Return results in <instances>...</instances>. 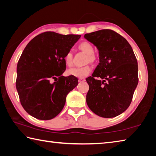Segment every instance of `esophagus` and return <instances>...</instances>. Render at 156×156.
Masks as SVG:
<instances>
[{
	"mask_svg": "<svg viewBox=\"0 0 156 156\" xmlns=\"http://www.w3.org/2000/svg\"><path fill=\"white\" fill-rule=\"evenodd\" d=\"M79 82H83V81H84L85 80V79L84 78H79Z\"/></svg>",
	"mask_w": 156,
	"mask_h": 156,
	"instance_id": "34e87169",
	"label": "esophagus"
}]
</instances>
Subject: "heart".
Here are the masks:
<instances>
[{"instance_id": "obj_1", "label": "heart", "mask_w": 156, "mask_h": 156, "mask_svg": "<svg viewBox=\"0 0 156 156\" xmlns=\"http://www.w3.org/2000/svg\"><path fill=\"white\" fill-rule=\"evenodd\" d=\"M78 48L84 54L88 55L89 61L93 62L95 60L94 53V48L93 45L88 42H83L79 44ZM64 61L66 65L71 67L72 65V54L71 52H67L64 58ZM91 72V68L89 66H84L81 67H73L68 71V74L72 76H75L77 78H84L87 76Z\"/></svg>"}]
</instances>
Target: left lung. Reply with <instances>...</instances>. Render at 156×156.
I'll list each match as a JSON object with an SVG mask.
<instances>
[{
	"label": "left lung",
	"instance_id": "left-lung-1",
	"mask_svg": "<svg viewBox=\"0 0 156 156\" xmlns=\"http://www.w3.org/2000/svg\"><path fill=\"white\" fill-rule=\"evenodd\" d=\"M84 38L98 49L99 63L86 78L88 107L102 118L121 114L130 105L138 83V62L130 44L111 30L86 34Z\"/></svg>",
	"mask_w": 156,
	"mask_h": 156
}]
</instances>
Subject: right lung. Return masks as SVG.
<instances>
[{
	"instance_id": "1",
	"label": "right lung",
	"mask_w": 156,
	"mask_h": 156,
	"mask_svg": "<svg viewBox=\"0 0 156 156\" xmlns=\"http://www.w3.org/2000/svg\"><path fill=\"white\" fill-rule=\"evenodd\" d=\"M80 36L47 31L34 37L23 50L16 86L20 103L30 115L48 120L62 110L67 94L78 84L75 76H62L64 58ZM54 79L58 80L51 83Z\"/></svg>"
}]
</instances>
